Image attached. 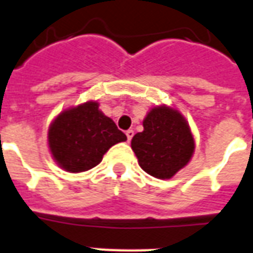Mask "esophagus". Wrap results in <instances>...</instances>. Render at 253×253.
I'll use <instances>...</instances> for the list:
<instances>
[{
    "label": "esophagus",
    "mask_w": 253,
    "mask_h": 253,
    "mask_svg": "<svg viewBox=\"0 0 253 253\" xmlns=\"http://www.w3.org/2000/svg\"><path fill=\"white\" fill-rule=\"evenodd\" d=\"M126 136H127V141H131V138L134 136V130H127Z\"/></svg>",
    "instance_id": "obj_1"
}]
</instances>
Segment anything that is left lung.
<instances>
[{"label": "left lung", "instance_id": "left-lung-1", "mask_svg": "<svg viewBox=\"0 0 253 253\" xmlns=\"http://www.w3.org/2000/svg\"><path fill=\"white\" fill-rule=\"evenodd\" d=\"M138 164L155 178L170 179L193 157L196 143L188 121L171 106H155L143 119V131L131 139Z\"/></svg>", "mask_w": 253, "mask_h": 253}]
</instances>
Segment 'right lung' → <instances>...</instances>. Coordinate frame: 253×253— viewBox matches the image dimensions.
<instances>
[{"label": "right lung", "instance_id": "add662e5", "mask_svg": "<svg viewBox=\"0 0 253 253\" xmlns=\"http://www.w3.org/2000/svg\"><path fill=\"white\" fill-rule=\"evenodd\" d=\"M127 141L111 118L89 100L60 112L48 128V147L52 158L69 173H82L102 162L111 146Z\"/></svg>", "mask_w": 253, "mask_h": 253}]
</instances>
